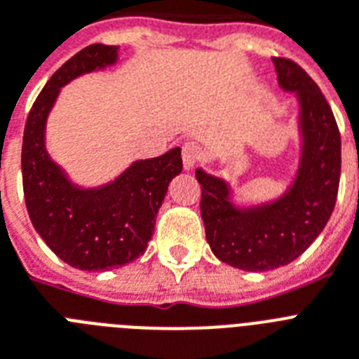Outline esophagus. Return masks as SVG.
<instances>
[{
	"instance_id": "esophagus-1",
	"label": "esophagus",
	"mask_w": 359,
	"mask_h": 359,
	"mask_svg": "<svg viewBox=\"0 0 359 359\" xmlns=\"http://www.w3.org/2000/svg\"><path fill=\"white\" fill-rule=\"evenodd\" d=\"M201 147L198 143H185L182 148V158H183V167L189 170L196 165L198 161L201 159Z\"/></svg>"
}]
</instances>
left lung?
<instances>
[{"instance_id":"8db88e82","label":"left lung","mask_w":359,"mask_h":359,"mask_svg":"<svg viewBox=\"0 0 359 359\" xmlns=\"http://www.w3.org/2000/svg\"><path fill=\"white\" fill-rule=\"evenodd\" d=\"M271 60L279 86L295 91L301 106L303 150L293 185L273 203L240 209L224 180L196 170L207 242L222 262L245 271H269L297 259L327 226L341 176V135L325 95L299 64Z\"/></svg>"}]
</instances>
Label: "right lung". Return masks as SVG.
I'll list each match as a JSON object with an SVG mask.
<instances>
[{"label": "right lung", "instance_id": "obj_1", "mask_svg": "<svg viewBox=\"0 0 359 359\" xmlns=\"http://www.w3.org/2000/svg\"><path fill=\"white\" fill-rule=\"evenodd\" d=\"M117 47L93 43L55 71L34 100L22 147L25 205L32 226L58 259L86 271L121 268L144 253L168 183L182 172V148L135 161L99 189L73 185L46 150L47 115L76 76L111 66Z\"/></svg>", "mask_w": 359, "mask_h": 359}]
</instances>
